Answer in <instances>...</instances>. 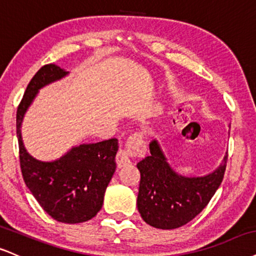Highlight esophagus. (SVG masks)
I'll return each instance as SVG.
<instances>
[{
  "instance_id": "34e87169",
  "label": "esophagus",
  "mask_w": 256,
  "mask_h": 256,
  "mask_svg": "<svg viewBox=\"0 0 256 256\" xmlns=\"http://www.w3.org/2000/svg\"><path fill=\"white\" fill-rule=\"evenodd\" d=\"M146 142L142 140L140 134H134L128 138L125 149L119 150L116 154V164L119 168L128 167L131 164V156H142L146 152Z\"/></svg>"
}]
</instances>
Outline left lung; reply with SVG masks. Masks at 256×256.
Wrapping results in <instances>:
<instances>
[{"instance_id": "obj_1", "label": "left lung", "mask_w": 256, "mask_h": 256, "mask_svg": "<svg viewBox=\"0 0 256 256\" xmlns=\"http://www.w3.org/2000/svg\"><path fill=\"white\" fill-rule=\"evenodd\" d=\"M150 156L137 163L140 173L137 208L146 223L158 229H176L206 208L226 168L228 154L216 170L204 176H184L170 167L158 142L149 144Z\"/></svg>"}]
</instances>
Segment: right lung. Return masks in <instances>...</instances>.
<instances>
[{"label":"right lung","mask_w":256,"mask_h":256,"mask_svg":"<svg viewBox=\"0 0 256 256\" xmlns=\"http://www.w3.org/2000/svg\"><path fill=\"white\" fill-rule=\"evenodd\" d=\"M56 64L40 68L27 86L16 112L20 167L24 184L48 214L62 223L76 224L96 216L114 174L118 140L112 138L72 146L54 161L45 162L27 152L21 137V124L39 89L66 78Z\"/></svg>","instance_id":"right-lung-1"}]
</instances>
